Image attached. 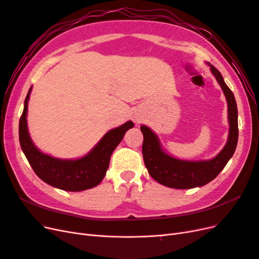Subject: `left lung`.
Instances as JSON below:
<instances>
[{
  "label": "left lung",
  "instance_id": "left-lung-1",
  "mask_svg": "<svg viewBox=\"0 0 259 259\" xmlns=\"http://www.w3.org/2000/svg\"><path fill=\"white\" fill-rule=\"evenodd\" d=\"M209 67L211 73L221 85L228 104L230 125L228 140L223 150L213 159L207 161H185L164 152L158 136L146 125H142L140 131L144 135L143 156L145 165L150 176L163 186L175 189H190L204 186L217 177L236 151L239 137L236 99L231 90L225 83L221 72L214 66L209 65Z\"/></svg>",
  "mask_w": 259,
  "mask_h": 259
}]
</instances>
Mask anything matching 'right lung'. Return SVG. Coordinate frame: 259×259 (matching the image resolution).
Returning <instances> with one entry per match:
<instances>
[{"label": "right lung", "instance_id": "add662e5", "mask_svg": "<svg viewBox=\"0 0 259 259\" xmlns=\"http://www.w3.org/2000/svg\"><path fill=\"white\" fill-rule=\"evenodd\" d=\"M31 90L27 94L19 120V143L34 173L46 184L66 191H83L99 185L106 175L113 150L121 143L126 131L134 126V123L128 121L109 131L92 151L81 159L53 158L38 150L29 135L27 112Z\"/></svg>", "mask_w": 259, "mask_h": 259}]
</instances>
